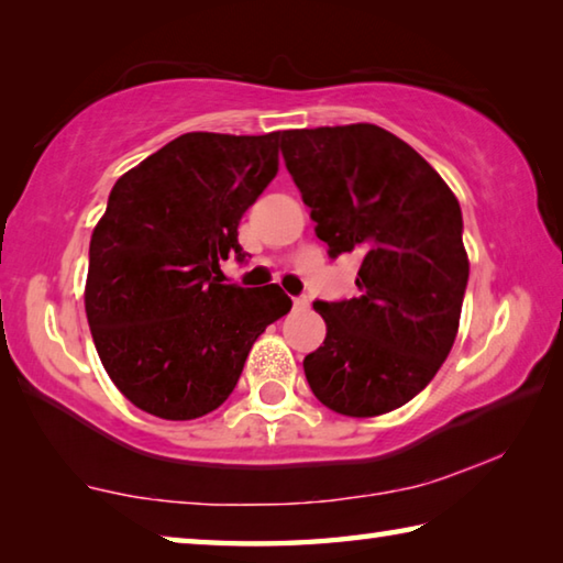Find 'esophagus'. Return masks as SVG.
<instances>
[{
    "label": "esophagus",
    "instance_id": "1",
    "mask_svg": "<svg viewBox=\"0 0 563 563\" xmlns=\"http://www.w3.org/2000/svg\"><path fill=\"white\" fill-rule=\"evenodd\" d=\"M292 308H308V298H292Z\"/></svg>",
    "mask_w": 563,
    "mask_h": 563
}]
</instances>
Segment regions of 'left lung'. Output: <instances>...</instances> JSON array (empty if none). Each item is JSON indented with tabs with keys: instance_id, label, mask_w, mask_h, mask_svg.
<instances>
[{
	"instance_id": "left-lung-1",
	"label": "left lung",
	"mask_w": 563,
	"mask_h": 563,
	"mask_svg": "<svg viewBox=\"0 0 563 563\" xmlns=\"http://www.w3.org/2000/svg\"><path fill=\"white\" fill-rule=\"evenodd\" d=\"M280 151L330 258L362 255L357 298L312 302L328 335L302 360L305 377L340 415L393 412L454 345L470 280L460 201L375 123L283 131Z\"/></svg>"
}]
</instances>
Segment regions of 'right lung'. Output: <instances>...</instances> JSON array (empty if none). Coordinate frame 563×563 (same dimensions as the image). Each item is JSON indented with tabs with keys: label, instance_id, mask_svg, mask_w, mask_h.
Returning <instances> with one entry per match:
<instances>
[{
	"label": "right lung",
	"instance_id": "right-lung-1",
	"mask_svg": "<svg viewBox=\"0 0 563 563\" xmlns=\"http://www.w3.org/2000/svg\"><path fill=\"white\" fill-rule=\"evenodd\" d=\"M280 131L184 133L123 174L93 228L84 302L123 397L161 419H196L238 385L261 332L292 308L278 285H223L238 223L278 174Z\"/></svg>",
	"mask_w": 563,
	"mask_h": 563
}]
</instances>
